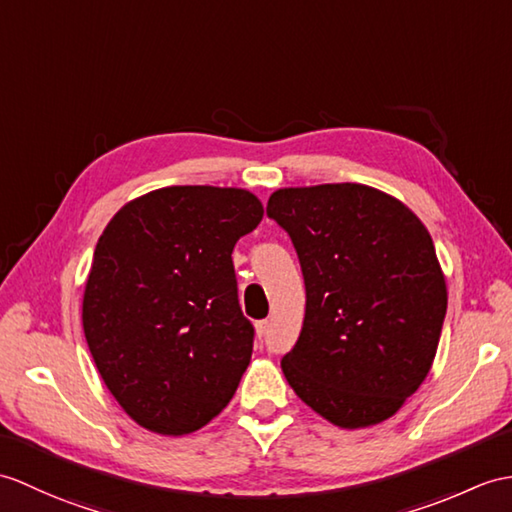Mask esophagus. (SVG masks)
Listing matches in <instances>:
<instances>
[{
  "instance_id": "obj_1",
  "label": "esophagus",
  "mask_w": 512,
  "mask_h": 512,
  "mask_svg": "<svg viewBox=\"0 0 512 512\" xmlns=\"http://www.w3.org/2000/svg\"><path fill=\"white\" fill-rule=\"evenodd\" d=\"M268 329H270V323H268V320H259V323L255 325V331H257V338H264V336L268 334Z\"/></svg>"
}]
</instances>
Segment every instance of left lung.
<instances>
[{
	"label": "left lung",
	"mask_w": 512,
	"mask_h": 512,
	"mask_svg": "<svg viewBox=\"0 0 512 512\" xmlns=\"http://www.w3.org/2000/svg\"><path fill=\"white\" fill-rule=\"evenodd\" d=\"M268 218L288 231L305 279V318L283 355L288 384L344 430L377 425L423 384L447 285L423 222L375 187H283Z\"/></svg>",
	"instance_id": "1"
}]
</instances>
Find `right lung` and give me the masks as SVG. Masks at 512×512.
Listing matches in <instances>:
<instances>
[{
  "mask_svg": "<svg viewBox=\"0 0 512 512\" xmlns=\"http://www.w3.org/2000/svg\"><path fill=\"white\" fill-rule=\"evenodd\" d=\"M261 218L246 189L172 185L126 202L102 231L82 327L106 388L146 430L196 432L233 399L255 329L231 253Z\"/></svg>",
  "mask_w": 512,
  "mask_h": 512,
  "instance_id": "add662e5",
  "label": "right lung"
}]
</instances>
